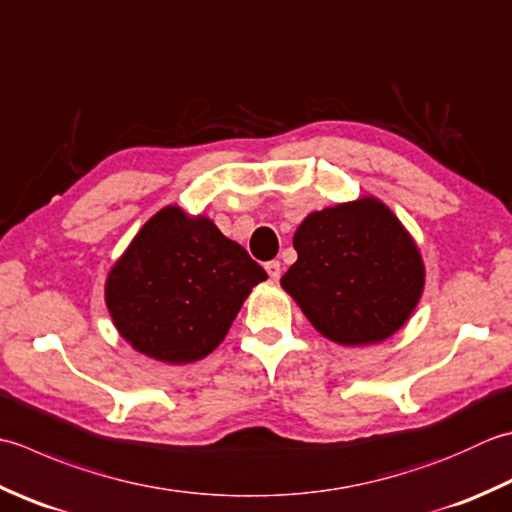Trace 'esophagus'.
Returning a JSON list of instances; mask_svg holds the SVG:
<instances>
[{
    "mask_svg": "<svg viewBox=\"0 0 512 512\" xmlns=\"http://www.w3.org/2000/svg\"><path fill=\"white\" fill-rule=\"evenodd\" d=\"M266 273L270 275V279H279V275H282V264H279L277 259H273V262H266Z\"/></svg>",
    "mask_w": 512,
    "mask_h": 512,
    "instance_id": "1",
    "label": "esophagus"
}]
</instances>
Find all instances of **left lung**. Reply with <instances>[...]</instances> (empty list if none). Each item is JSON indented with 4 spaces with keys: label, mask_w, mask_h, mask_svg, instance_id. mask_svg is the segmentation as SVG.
<instances>
[{
    "label": "left lung",
    "mask_w": 512,
    "mask_h": 512,
    "mask_svg": "<svg viewBox=\"0 0 512 512\" xmlns=\"http://www.w3.org/2000/svg\"><path fill=\"white\" fill-rule=\"evenodd\" d=\"M293 246L297 262L282 286L337 344L384 342L422 297L424 264L413 237L375 197L308 215Z\"/></svg>",
    "instance_id": "left-lung-1"
}]
</instances>
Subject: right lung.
Returning a JSON list of instances; mask_svg holds the SVG:
<instances>
[{"mask_svg":"<svg viewBox=\"0 0 512 512\" xmlns=\"http://www.w3.org/2000/svg\"><path fill=\"white\" fill-rule=\"evenodd\" d=\"M266 277L210 219L166 206L110 270L106 306L139 353L188 364L222 344L244 299Z\"/></svg>","mask_w":512,"mask_h":512,"instance_id":"add662e5","label":"right lung"}]
</instances>
